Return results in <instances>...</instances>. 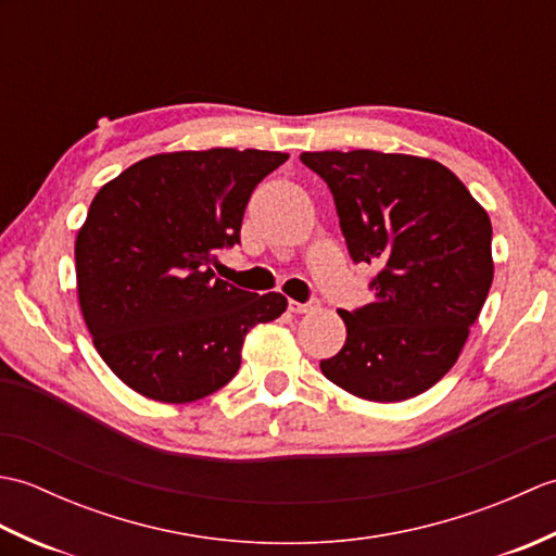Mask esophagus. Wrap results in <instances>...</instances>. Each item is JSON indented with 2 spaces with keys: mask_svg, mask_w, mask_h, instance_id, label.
<instances>
[{
  "mask_svg": "<svg viewBox=\"0 0 556 556\" xmlns=\"http://www.w3.org/2000/svg\"><path fill=\"white\" fill-rule=\"evenodd\" d=\"M315 308V303H299V301H289V311L291 313H299V315H303V313H311Z\"/></svg>",
  "mask_w": 556,
  "mask_h": 556,
  "instance_id": "obj_1",
  "label": "esophagus"
}]
</instances>
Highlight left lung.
<instances>
[{
  "instance_id": "obj_1",
  "label": "left lung",
  "mask_w": 556,
  "mask_h": 556,
  "mask_svg": "<svg viewBox=\"0 0 556 556\" xmlns=\"http://www.w3.org/2000/svg\"><path fill=\"white\" fill-rule=\"evenodd\" d=\"M327 181L356 263L375 265V299L339 311L346 341L320 363L344 392L396 404L454 368L494 277L485 207L444 164L377 150L303 152Z\"/></svg>"
}]
</instances>
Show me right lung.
<instances>
[{
	"mask_svg": "<svg viewBox=\"0 0 556 556\" xmlns=\"http://www.w3.org/2000/svg\"><path fill=\"white\" fill-rule=\"evenodd\" d=\"M267 150L160 152L92 198L76 233L78 305L102 361L162 404L217 392L241 365L243 339L287 311L277 291L251 293L212 265L239 243L253 188L287 162Z\"/></svg>",
	"mask_w": 556,
	"mask_h": 556,
	"instance_id": "right-lung-1",
	"label": "right lung"
}]
</instances>
